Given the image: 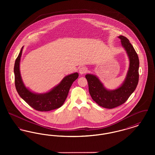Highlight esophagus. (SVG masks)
<instances>
[{
  "instance_id": "obj_1",
  "label": "esophagus",
  "mask_w": 155,
  "mask_h": 155,
  "mask_svg": "<svg viewBox=\"0 0 155 155\" xmlns=\"http://www.w3.org/2000/svg\"><path fill=\"white\" fill-rule=\"evenodd\" d=\"M87 71V68L85 67H81L80 68V69H79V73H80V74H81V75L86 73Z\"/></svg>"
}]
</instances>
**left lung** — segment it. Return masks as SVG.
Returning <instances> with one entry per match:
<instances>
[{
	"instance_id": "left-lung-1",
	"label": "left lung",
	"mask_w": 155,
	"mask_h": 155,
	"mask_svg": "<svg viewBox=\"0 0 155 155\" xmlns=\"http://www.w3.org/2000/svg\"><path fill=\"white\" fill-rule=\"evenodd\" d=\"M118 38L130 60L128 70L122 85L116 89L108 90L96 75H85L92 99L98 105L106 109H113L125 103L137 88L139 80L140 61L138 54L126 37L120 35Z\"/></svg>"
}]
</instances>
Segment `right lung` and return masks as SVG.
<instances>
[{
	"label": "right lung",
	"instance_id": "1",
	"mask_svg": "<svg viewBox=\"0 0 155 155\" xmlns=\"http://www.w3.org/2000/svg\"><path fill=\"white\" fill-rule=\"evenodd\" d=\"M22 47L15 61L14 67L15 86L18 95L36 110L48 111L60 107L64 103L70 88L78 73H75L66 76L57 86L44 94L32 92L24 85L20 71V63L22 54Z\"/></svg>",
	"mask_w": 155,
	"mask_h": 155
}]
</instances>
